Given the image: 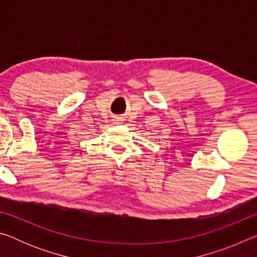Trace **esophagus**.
<instances>
[{
	"instance_id": "1",
	"label": "esophagus",
	"mask_w": 257,
	"mask_h": 257,
	"mask_svg": "<svg viewBox=\"0 0 257 257\" xmlns=\"http://www.w3.org/2000/svg\"><path fill=\"white\" fill-rule=\"evenodd\" d=\"M115 121H116V120H115Z\"/></svg>"
}]
</instances>
